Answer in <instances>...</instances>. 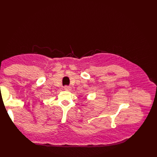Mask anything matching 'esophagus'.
<instances>
[{"instance_id": "esophagus-1", "label": "esophagus", "mask_w": 157, "mask_h": 157, "mask_svg": "<svg viewBox=\"0 0 157 157\" xmlns=\"http://www.w3.org/2000/svg\"><path fill=\"white\" fill-rule=\"evenodd\" d=\"M64 90L65 91H70L71 90V88L70 87V86H65L64 87Z\"/></svg>"}]
</instances>
